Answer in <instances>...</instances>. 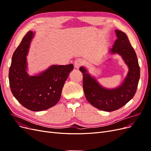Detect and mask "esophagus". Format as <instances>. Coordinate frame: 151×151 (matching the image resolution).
I'll return each instance as SVG.
<instances>
[{"label": "esophagus", "mask_w": 151, "mask_h": 151, "mask_svg": "<svg viewBox=\"0 0 151 151\" xmlns=\"http://www.w3.org/2000/svg\"><path fill=\"white\" fill-rule=\"evenodd\" d=\"M83 63H84V61L82 60L81 58H77L74 61V65L75 68H79L81 66H82V65H83Z\"/></svg>", "instance_id": "34e87169"}]
</instances>
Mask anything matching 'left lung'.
<instances>
[{
    "instance_id": "8db88e82",
    "label": "left lung",
    "mask_w": 151,
    "mask_h": 151,
    "mask_svg": "<svg viewBox=\"0 0 151 151\" xmlns=\"http://www.w3.org/2000/svg\"><path fill=\"white\" fill-rule=\"evenodd\" d=\"M115 33L117 39L110 52L121 55L129 68L121 86L111 89L104 88L89 74L86 68L81 67L79 68L83 73V89L87 100L95 108L105 111L116 110L133 98L140 79L137 57L129 38L121 31L115 30Z\"/></svg>"
}]
</instances>
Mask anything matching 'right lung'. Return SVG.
I'll use <instances>...</instances> for the list:
<instances>
[{"label":"right lung","mask_w":151,"mask_h":151,"mask_svg":"<svg viewBox=\"0 0 151 151\" xmlns=\"http://www.w3.org/2000/svg\"><path fill=\"white\" fill-rule=\"evenodd\" d=\"M34 35L33 31H28L14 52L9 79L11 92L17 101L31 111H40L58 102L74 66L53 65L37 76H29L26 72V55Z\"/></svg>","instance_id":"1"}]
</instances>
